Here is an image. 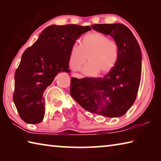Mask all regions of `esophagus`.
Wrapping results in <instances>:
<instances>
[{"label":"esophagus","mask_w":161,"mask_h":161,"mask_svg":"<svg viewBox=\"0 0 161 161\" xmlns=\"http://www.w3.org/2000/svg\"><path fill=\"white\" fill-rule=\"evenodd\" d=\"M72 77H77V78H79V79H81L83 77V76L79 74V73H74V74H72Z\"/></svg>","instance_id":"1"}]
</instances>
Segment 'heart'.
I'll list each match as a JSON object with an SVG mask.
<instances>
[{
    "label": "heart",
    "mask_w": 161,
    "mask_h": 161,
    "mask_svg": "<svg viewBox=\"0 0 161 161\" xmlns=\"http://www.w3.org/2000/svg\"><path fill=\"white\" fill-rule=\"evenodd\" d=\"M83 69L86 75L94 76L99 72L107 73L113 69L119 58L118 43L107 35L95 32L84 36L80 45H74L69 54V64L72 69L78 70L87 60Z\"/></svg>",
    "instance_id": "1"
}]
</instances>
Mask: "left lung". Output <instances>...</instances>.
<instances>
[{"label": "left lung", "instance_id": "8db88e82", "mask_svg": "<svg viewBox=\"0 0 161 161\" xmlns=\"http://www.w3.org/2000/svg\"><path fill=\"white\" fill-rule=\"evenodd\" d=\"M92 28L110 35L118 43L119 60L103 77H72L70 94L89 112L110 118L121 116L137 97L142 62L140 46L129 28L121 23L94 24Z\"/></svg>", "mask_w": 161, "mask_h": 161}]
</instances>
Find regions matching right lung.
<instances>
[{"mask_svg":"<svg viewBox=\"0 0 161 161\" xmlns=\"http://www.w3.org/2000/svg\"><path fill=\"white\" fill-rule=\"evenodd\" d=\"M91 27L79 25L46 28L24 52L15 73L13 102L20 118L28 124L40 123L45 116L44 92L58 73L70 72L71 49Z\"/></svg>","mask_w":161,"mask_h":161,"instance_id":"add662e5","label":"right lung"}]
</instances>
